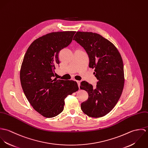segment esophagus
I'll use <instances>...</instances> for the list:
<instances>
[{"label":"esophagus","mask_w":148,"mask_h":148,"mask_svg":"<svg viewBox=\"0 0 148 148\" xmlns=\"http://www.w3.org/2000/svg\"><path fill=\"white\" fill-rule=\"evenodd\" d=\"M77 84H78V86L80 87V81H76Z\"/></svg>","instance_id":"34e87169"}]
</instances>
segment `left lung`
Masks as SVG:
<instances>
[{"instance_id": "left-lung-1", "label": "left lung", "mask_w": 148, "mask_h": 148, "mask_svg": "<svg viewBox=\"0 0 148 148\" xmlns=\"http://www.w3.org/2000/svg\"><path fill=\"white\" fill-rule=\"evenodd\" d=\"M73 40L82 45L89 58V68H95L98 80L96 87L83 81L80 89L88 93L81 109L89 117L106 116L117 103L124 85V65L121 56L113 43L100 35L78 31Z\"/></svg>"}]
</instances>
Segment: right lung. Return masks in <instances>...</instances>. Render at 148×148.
<instances>
[{
	"mask_svg": "<svg viewBox=\"0 0 148 148\" xmlns=\"http://www.w3.org/2000/svg\"><path fill=\"white\" fill-rule=\"evenodd\" d=\"M75 31L55 32L34 40L21 64V87L29 103L42 116L52 118L64 109L67 96L79 90L76 82L58 80L55 66L60 51L72 42Z\"/></svg>",
	"mask_w": 148,
	"mask_h": 148,
	"instance_id": "1",
	"label": "right lung"
}]
</instances>
